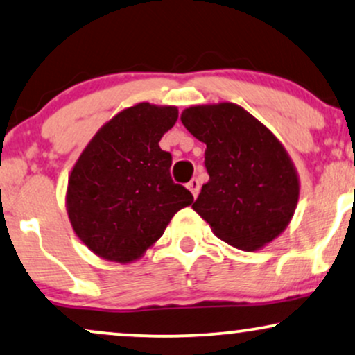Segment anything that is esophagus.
<instances>
[{
    "label": "esophagus",
    "instance_id": "1",
    "mask_svg": "<svg viewBox=\"0 0 355 355\" xmlns=\"http://www.w3.org/2000/svg\"><path fill=\"white\" fill-rule=\"evenodd\" d=\"M187 189L191 191V195L196 196V195H198V191H200V182L196 180V178H193V180H190L189 183H187Z\"/></svg>",
    "mask_w": 355,
    "mask_h": 355
}]
</instances>
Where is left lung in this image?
I'll return each mask as SVG.
<instances>
[{
	"label": "left lung",
	"mask_w": 355,
	"mask_h": 355,
	"mask_svg": "<svg viewBox=\"0 0 355 355\" xmlns=\"http://www.w3.org/2000/svg\"><path fill=\"white\" fill-rule=\"evenodd\" d=\"M185 129L207 144L210 180L191 208L211 232L243 251H258L288 228L300 200V175L277 137L233 102L191 105Z\"/></svg>",
	"instance_id": "left-lung-1"
}]
</instances>
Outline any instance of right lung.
I'll use <instances>...</instances> for the list:
<instances>
[{
  "label": "right lung",
  "instance_id": "obj_1",
  "mask_svg": "<svg viewBox=\"0 0 355 355\" xmlns=\"http://www.w3.org/2000/svg\"><path fill=\"white\" fill-rule=\"evenodd\" d=\"M178 109L139 102L115 114L72 166L66 210L78 238L94 254L134 263L155 245L193 195L170 177L172 155L160 139Z\"/></svg>",
  "mask_w": 355,
  "mask_h": 355
}]
</instances>
